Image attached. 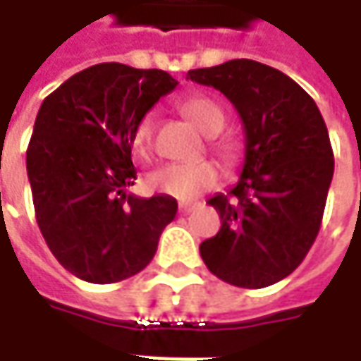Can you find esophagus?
<instances>
[{"instance_id":"esophagus-1","label":"esophagus","mask_w":361,"mask_h":361,"mask_svg":"<svg viewBox=\"0 0 361 361\" xmlns=\"http://www.w3.org/2000/svg\"><path fill=\"white\" fill-rule=\"evenodd\" d=\"M195 209H197V202H180V204H178V211L185 213V215L190 213V211H195Z\"/></svg>"}]
</instances>
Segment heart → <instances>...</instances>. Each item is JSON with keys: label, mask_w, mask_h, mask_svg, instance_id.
Instances as JSON below:
<instances>
[{"label": "heart", "mask_w": 361, "mask_h": 361, "mask_svg": "<svg viewBox=\"0 0 361 361\" xmlns=\"http://www.w3.org/2000/svg\"><path fill=\"white\" fill-rule=\"evenodd\" d=\"M180 108L187 114V118L204 136H215L225 126V110L221 108V104H216L213 98L192 96V98H187ZM152 128H154V122L150 114L142 116L132 128L130 145L138 159H148L152 152ZM213 148L219 152L221 159H235V148L231 142H216ZM219 176L221 173L216 164L209 160L188 162V164L171 162V164H162L154 173L148 174L146 183L154 192L173 197L178 201H190V199H197L204 190L215 187L219 183Z\"/></svg>", "instance_id": "heart-1"}]
</instances>
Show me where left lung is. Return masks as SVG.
<instances>
[{
	"label": "left lung",
	"instance_id": "8db88e82",
	"mask_svg": "<svg viewBox=\"0 0 361 361\" xmlns=\"http://www.w3.org/2000/svg\"><path fill=\"white\" fill-rule=\"evenodd\" d=\"M187 78L225 94L245 132L237 185L207 201L221 229L201 243L202 261L237 287L277 283L305 259L326 209L334 152L322 112L298 82L255 60L188 70Z\"/></svg>",
	"mask_w": 361,
	"mask_h": 361
}]
</instances>
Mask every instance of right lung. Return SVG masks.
Returning a JSON list of instances; mask_svg holds the SVG:
<instances>
[{
	"instance_id": "1",
	"label": "right lung",
	"mask_w": 361,
	"mask_h": 361,
	"mask_svg": "<svg viewBox=\"0 0 361 361\" xmlns=\"http://www.w3.org/2000/svg\"><path fill=\"white\" fill-rule=\"evenodd\" d=\"M174 88L162 70L96 63L39 106L25 154L35 219L78 279L106 285L136 275L176 215L173 197L126 195L136 180L132 128Z\"/></svg>"
}]
</instances>
